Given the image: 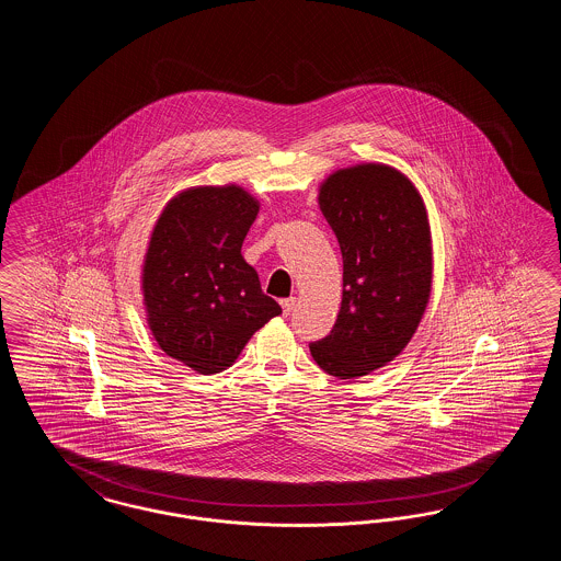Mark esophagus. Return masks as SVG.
Listing matches in <instances>:
<instances>
[{
  "mask_svg": "<svg viewBox=\"0 0 561 561\" xmlns=\"http://www.w3.org/2000/svg\"><path fill=\"white\" fill-rule=\"evenodd\" d=\"M294 302H296V298H284L282 300V309H284V316H290L294 309Z\"/></svg>",
  "mask_w": 561,
  "mask_h": 561,
  "instance_id": "esophagus-1",
  "label": "esophagus"
}]
</instances>
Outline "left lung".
I'll list each match as a JSON object with an SVG mask.
<instances>
[{
    "label": "left lung",
    "mask_w": 561,
    "mask_h": 561,
    "mask_svg": "<svg viewBox=\"0 0 561 561\" xmlns=\"http://www.w3.org/2000/svg\"><path fill=\"white\" fill-rule=\"evenodd\" d=\"M318 204L343 252V300L332 332L309 348L321 370L359 378L393 362L425 316L427 208L403 172L378 161L334 170Z\"/></svg>",
    "instance_id": "left-lung-1"
}]
</instances>
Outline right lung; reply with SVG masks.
I'll return each instance as SVG.
<instances>
[{"instance_id": "obj_1", "label": "right lung", "mask_w": 561, "mask_h": 561, "mask_svg": "<svg viewBox=\"0 0 561 561\" xmlns=\"http://www.w3.org/2000/svg\"><path fill=\"white\" fill-rule=\"evenodd\" d=\"M259 210L240 185H199L176 193L151 231L140 271L147 323L161 351L195 373L233 366L282 313L241 256Z\"/></svg>"}]
</instances>
